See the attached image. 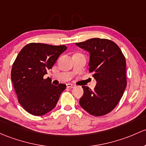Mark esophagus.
<instances>
[{
    "label": "esophagus",
    "instance_id": "1",
    "mask_svg": "<svg viewBox=\"0 0 146 146\" xmlns=\"http://www.w3.org/2000/svg\"><path fill=\"white\" fill-rule=\"evenodd\" d=\"M66 86H67V87H69V88H73V87H75V85H72V84H70V83L66 84Z\"/></svg>",
    "mask_w": 146,
    "mask_h": 146
}]
</instances>
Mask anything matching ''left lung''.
Returning <instances> with one entry per match:
<instances>
[{"mask_svg": "<svg viewBox=\"0 0 146 146\" xmlns=\"http://www.w3.org/2000/svg\"><path fill=\"white\" fill-rule=\"evenodd\" d=\"M76 45L90 53L89 70L97 82L93 90L82 86L80 105L92 115L108 114L117 105L127 87L125 56L110 40L92 38Z\"/></svg>", "mask_w": 146, "mask_h": 146, "instance_id": "1", "label": "left lung"}]
</instances>
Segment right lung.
Wrapping results in <instances>:
<instances>
[{"label": "right lung", "instance_id": "obj_1", "mask_svg": "<svg viewBox=\"0 0 146 146\" xmlns=\"http://www.w3.org/2000/svg\"><path fill=\"white\" fill-rule=\"evenodd\" d=\"M67 47L29 43L18 54L11 71L14 88L21 106L30 114L43 115L55 108L65 84L55 86L43 76Z\"/></svg>", "mask_w": 146, "mask_h": 146}]
</instances>
